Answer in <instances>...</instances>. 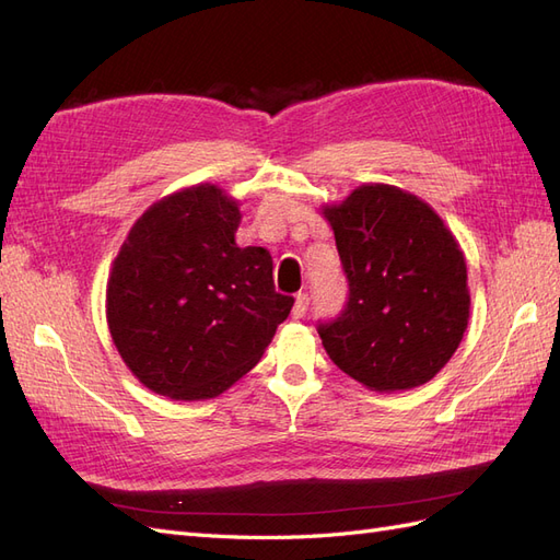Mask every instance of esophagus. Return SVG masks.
<instances>
[{
  "label": "esophagus",
  "mask_w": 560,
  "mask_h": 560,
  "mask_svg": "<svg viewBox=\"0 0 560 560\" xmlns=\"http://www.w3.org/2000/svg\"><path fill=\"white\" fill-rule=\"evenodd\" d=\"M308 294H303V292H299L296 294V299H294V308H292V315L296 317V319H301L303 315H306V311H308Z\"/></svg>",
  "instance_id": "34e87169"
}]
</instances>
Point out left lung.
I'll list each match as a JSON object with an SVG mask.
<instances>
[{
	"instance_id": "8db88e82",
	"label": "left lung",
	"mask_w": 560,
	"mask_h": 560,
	"mask_svg": "<svg viewBox=\"0 0 560 560\" xmlns=\"http://www.w3.org/2000/svg\"><path fill=\"white\" fill-rule=\"evenodd\" d=\"M348 278L346 311L317 327L331 362L376 393L432 381L469 319L465 254L425 200L362 184L325 206Z\"/></svg>"
}]
</instances>
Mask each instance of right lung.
Segmentation results:
<instances>
[{
	"instance_id": "obj_1",
	"label": "right lung",
	"mask_w": 560,
	"mask_h": 560,
	"mask_svg": "<svg viewBox=\"0 0 560 560\" xmlns=\"http://www.w3.org/2000/svg\"><path fill=\"white\" fill-rule=\"evenodd\" d=\"M238 200L186 186L132 224L107 282L112 341L151 393L222 395L261 360L294 299L276 292L273 259L241 247Z\"/></svg>"
}]
</instances>
